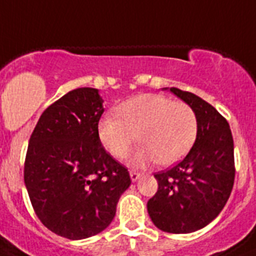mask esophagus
<instances>
[{
    "mask_svg": "<svg viewBox=\"0 0 256 256\" xmlns=\"http://www.w3.org/2000/svg\"><path fill=\"white\" fill-rule=\"evenodd\" d=\"M140 176H142V174H140V172H138V171H130V178H132V182L138 180Z\"/></svg>",
    "mask_w": 256,
    "mask_h": 256,
    "instance_id": "obj_1",
    "label": "esophagus"
}]
</instances>
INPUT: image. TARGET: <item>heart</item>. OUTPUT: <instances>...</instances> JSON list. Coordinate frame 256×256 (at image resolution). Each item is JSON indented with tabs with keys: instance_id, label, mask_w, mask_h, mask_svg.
Here are the masks:
<instances>
[{
	"instance_id": "1",
	"label": "heart",
	"mask_w": 256,
	"mask_h": 256,
	"mask_svg": "<svg viewBox=\"0 0 256 256\" xmlns=\"http://www.w3.org/2000/svg\"><path fill=\"white\" fill-rule=\"evenodd\" d=\"M118 116H108L98 124L106 150L124 158L138 140L142 148L132 156L136 166L156 162L168 166L186 156L194 144L198 120L190 104L160 94H140L124 100Z\"/></svg>"
}]
</instances>
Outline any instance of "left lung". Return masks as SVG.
Listing matches in <instances>:
<instances>
[{"label": "left lung", "instance_id": "8db88e82", "mask_svg": "<svg viewBox=\"0 0 256 256\" xmlns=\"http://www.w3.org/2000/svg\"><path fill=\"white\" fill-rule=\"evenodd\" d=\"M170 92L195 112L196 140L180 162L154 174L158 191L148 199V211L160 230L187 234L207 226L226 204L235 179L234 140L214 106L190 92Z\"/></svg>", "mask_w": 256, "mask_h": 256}]
</instances>
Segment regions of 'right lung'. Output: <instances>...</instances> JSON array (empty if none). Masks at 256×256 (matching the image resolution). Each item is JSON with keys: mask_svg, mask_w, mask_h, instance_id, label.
I'll use <instances>...</instances> for the list:
<instances>
[{"mask_svg": "<svg viewBox=\"0 0 256 256\" xmlns=\"http://www.w3.org/2000/svg\"><path fill=\"white\" fill-rule=\"evenodd\" d=\"M102 102L92 88L61 96L42 112L26 152L24 179L34 212L54 234L73 240L104 231L132 183L128 168L100 144Z\"/></svg>", "mask_w": 256, "mask_h": 256, "instance_id": "1", "label": "right lung"}]
</instances>
